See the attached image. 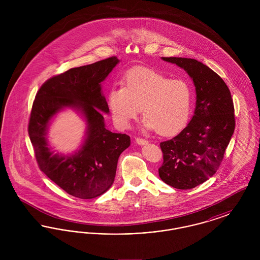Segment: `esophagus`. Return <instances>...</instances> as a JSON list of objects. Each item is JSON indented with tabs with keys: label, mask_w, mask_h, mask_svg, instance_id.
<instances>
[{
	"label": "esophagus",
	"mask_w": 260,
	"mask_h": 260,
	"mask_svg": "<svg viewBox=\"0 0 260 260\" xmlns=\"http://www.w3.org/2000/svg\"><path fill=\"white\" fill-rule=\"evenodd\" d=\"M136 143L137 144H139V145H144V144H147L148 143V141L146 140V139H143V138H141V137H137L136 138Z\"/></svg>",
	"instance_id": "obj_1"
}]
</instances>
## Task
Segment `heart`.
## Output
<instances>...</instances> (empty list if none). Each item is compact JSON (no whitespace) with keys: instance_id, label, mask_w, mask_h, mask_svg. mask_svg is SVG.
I'll return each instance as SVG.
<instances>
[{"instance_id":"1","label":"heart","mask_w":260,"mask_h":260,"mask_svg":"<svg viewBox=\"0 0 260 260\" xmlns=\"http://www.w3.org/2000/svg\"><path fill=\"white\" fill-rule=\"evenodd\" d=\"M108 104L119 127H127L142 109L145 127L167 136L186 124L192 106V90L185 81L137 68L125 74L123 87L109 90Z\"/></svg>"}]
</instances>
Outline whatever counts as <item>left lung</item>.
Returning <instances> with one entry per match:
<instances>
[{
  "label": "left lung",
  "instance_id": "8db88e82",
  "mask_svg": "<svg viewBox=\"0 0 260 260\" xmlns=\"http://www.w3.org/2000/svg\"><path fill=\"white\" fill-rule=\"evenodd\" d=\"M183 68L196 87L194 116L178 135L160 143L161 180L176 189H192L218 170L235 129L231 92L220 76L202 62L184 57H161Z\"/></svg>",
  "mask_w": 260,
  "mask_h": 260
}]
</instances>
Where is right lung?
Instances as JSON below:
<instances>
[{
  "label": "right lung",
  "mask_w": 260,
  "mask_h": 260,
  "mask_svg": "<svg viewBox=\"0 0 260 260\" xmlns=\"http://www.w3.org/2000/svg\"><path fill=\"white\" fill-rule=\"evenodd\" d=\"M119 61L111 56L53 76L40 87L33 102L28 134L39 168L77 198H95L105 193L114 182L120 155L131 145L129 136L105 127L101 112H109L101 83ZM65 107L82 111L88 124L82 148L71 156L53 154L45 138L50 119Z\"/></svg>",
  "instance_id": "add662e5"
}]
</instances>
